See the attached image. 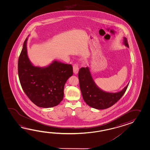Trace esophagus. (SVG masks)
I'll return each mask as SVG.
<instances>
[{
	"label": "esophagus",
	"instance_id": "obj_1",
	"mask_svg": "<svg viewBox=\"0 0 150 150\" xmlns=\"http://www.w3.org/2000/svg\"><path fill=\"white\" fill-rule=\"evenodd\" d=\"M73 69H74V74H78V70H79L78 65L77 64H74Z\"/></svg>",
	"mask_w": 150,
	"mask_h": 150
}]
</instances>
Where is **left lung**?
I'll return each instance as SVG.
<instances>
[{
  "instance_id": "1",
  "label": "left lung",
  "mask_w": 150,
  "mask_h": 150,
  "mask_svg": "<svg viewBox=\"0 0 150 150\" xmlns=\"http://www.w3.org/2000/svg\"><path fill=\"white\" fill-rule=\"evenodd\" d=\"M123 44L129 47L127 38L124 37ZM80 88L83 99L88 105L96 109L108 108L118 101L127 89L129 83L121 91L107 92L100 88L93 79L88 67H81L78 72Z\"/></svg>"
}]
</instances>
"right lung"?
I'll return each instance as SVG.
<instances>
[{
    "instance_id": "1",
    "label": "right lung",
    "mask_w": 150,
    "mask_h": 150,
    "mask_svg": "<svg viewBox=\"0 0 150 150\" xmlns=\"http://www.w3.org/2000/svg\"><path fill=\"white\" fill-rule=\"evenodd\" d=\"M27 38L18 60V75L24 92L39 107L51 108L58 105L64 97V85L73 75L71 64L54 61L47 67L32 64L27 55Z\"/></svg>"
}]
</instances>
